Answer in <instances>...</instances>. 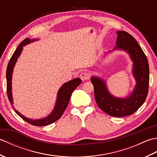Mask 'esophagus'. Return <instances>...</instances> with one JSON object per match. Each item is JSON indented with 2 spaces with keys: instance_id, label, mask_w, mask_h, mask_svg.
I'll return each instance as SVG.
<instances>
[{
  "instance_id": "1",
  "label": "esophagus",
  "mask_w": 157,
  "mask_h": 157,
  "mask_svg": "<svg viewBox=\"0 0 157 157\" xmlns=\"http://www.w3.org/2000/svg\"><path fill=\"white\" fill-rule=\"evenodd\" d=\"M79 77H80V78L82 81H85V80H86V79H89V74L87 72L84 71V72L80 73Z\"/></svg>"
}]
</instances>
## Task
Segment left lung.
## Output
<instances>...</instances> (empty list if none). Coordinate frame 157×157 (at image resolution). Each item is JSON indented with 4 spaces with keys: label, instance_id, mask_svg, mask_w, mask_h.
I'll return each instance as SVG.
<instances>
[{
    "label": "left lung",
    "instance_id": "1",
    "mask_svg": "<svg viewBox=\"0 0 157 157\" xmlns=\"http://www.w3.org/2000/svg\"><path fill=\"white\" fill-rule=\"evenodd\" d=\"M116 33L117 46L113 51L121 50L129 55L133 62L132 74L136 82L134 89L125 98L115 97L109 91L104 79L97 76H92L90 79L94 86L96 102L99 107L110 116L122 117L134 113L147 97L149 66L147 58L135 38L124 31Z\"/></svg>",
    "mask_w": 157,
    "mask_h": 157
}]
</instances>
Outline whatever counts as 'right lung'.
Instances as JSON below:
<instances>
[{
	"label": "right lung",
	"mask_w": 157,
	"mask_h": 157,
	"mask_svg": "<svg viewBox=\"0 0 157 157\" xmlns=\"http://www.w3.org/2000/svg\"><path fill=\"white\" fill-rule=\"evenodd\" d=\"M38 40V39H29L26 38L24 40L22 41L20 44L17 48L15 51L13 53L11 59L9 62V64L7 66V69H6V93H7L8 98L9 100V102H11L13 109L15 110V112L20 117L22 118L24 121H27L28 123H30V124L35 125V126H44L47 125L51 123H54L55 121H57V120L61 117L63 115V112L65 111L67 106L70 97H71L72 92L73 90L78 87V86L81 84L82 80L79 78H75L70 80L67 82L63 84L61 88H59V91L57 92V96H56V101L55 102V105L54 106V109L52 111V112L50 114L46 116V117L39 119H32L26 117L24 115H21L18 111L13 107V96H12V75H13V71L14 67L15 65V63L17 61L18 58L19 57L20 55L23 51V46H24L27 44H30L32 42H34L35 41Z\"/></svg>",
	"instance_id": "obj_1"
}]
</instances>
